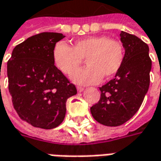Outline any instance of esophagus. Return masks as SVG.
<instances>
[{
  "label": "esophagus",
  "mask_w": 161,
  "mask_h": 161,
  "mask_svg": "<svg viewBox=\"0 0 161 161\" xmlns=\"http://www.w3.org/2000/svg\"><path fill=\"white\" fill-rule=\"evenodd\" d=\"M77 89L78 92H82V91L84 90V87H82V86H77Z\"/></svg>",
  "instance_id": "1"
}]
</instances>
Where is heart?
Returning a JSON list of instances; mask_svg holds the SVG:
<instances>
[{"label":"heart","instance_id":"obj_1","mask_svg":"<svg viewBox=\"0 0 161 161\" xmlns=\"http://www.w3.org/2000/svg\"><path fill=\"white\" fill-rule=\"evenodd\" d=\"M53 57L55 65L65 75H71L85 59L87 66L75 71L72 80L80 84H92L118 72L124 60V49L118 40L103 35L90 36L76 40L72 47L64 42L57 43Z\"/></svg>","mask_w":161,"mask_h":161}]
</instances>
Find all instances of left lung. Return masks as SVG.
<instances>
[{
	"label": "left lung",
	"instance_id": "left-lung-1",
	"mask_svg": "<svg viewBox=\"0 0 161 161\" xmlns=\"http://www.w3.org/2000/svg\"><path fill=\"white\" fill-rule=\"evenodd\" d=\"M123 64L115 78L100 87L101 97L91 108L96 121L116 127L131 119L141 107L150 84L152 60L148 46L135 35L121 31Z\"/></svg>",
	"mask_w": 161,
	"mask_h": 161
}]
</instances>
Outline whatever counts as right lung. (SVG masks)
I'll use <instances>...</instances> for the list:
<instances>
[{"instance_id": "add662e5", "label": "right lung", "mask_w": 161, "mask_h": 161, "mask_svg": "<svg viewBox=\"0 0 161 161\" xmlns=\"http://www.w3.org/2000/svg\"><path fill=\"white\" fill-rule=\"evenodd\" d=\"M62 33H41L13 50L8 61V90L20 118L33 127L52 129L64 121L67 99L77 88L54 64L53 52Z\"/></svg>"}]
</instances>
